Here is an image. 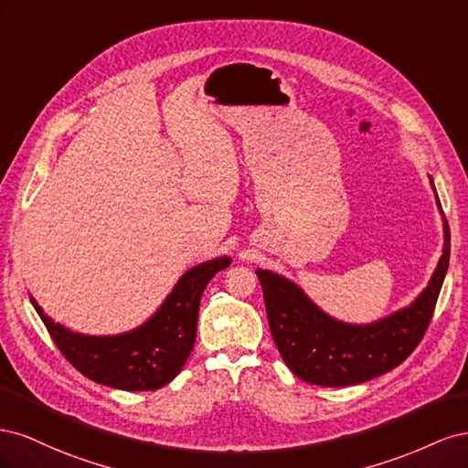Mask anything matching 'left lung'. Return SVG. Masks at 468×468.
Wrapping results in <instances>:
<instances>
[{
  "label": "left lung",
  "mask_w": 468,
  "mask_h": 468,
  "mask_svg": "<svg viewBox=\"0 0 468 468\" xmlns=\"http://www.w3.org/2000/svg\"><path fill=\"white\" fill-rule=\"evenodd\" d=\"M449 253L451 234L445 222L443 256L428 289L410 308L369 325L332 320L294 282L258 269L269 328L282 361L296 377L320 387L359 385L399 367L420 346L431 322Z\"/></svg>",
  "instance_id": "left-lung-1"
}]
</instances>
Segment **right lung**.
Wrapping results in <instances>:
<instances>
[{
  "mask_svg": "<svg viewBox=\"0 0 468 468\" xmlns=\"http://www.w3.org/2000/svg\"><path fill=\"white\" fill-rule=\"evenodd\" d=\"M229 265L230 258H218L189 269L158 313L122 335L74 334L54 324L31 301L56 347L83 377L121 390H158L186 365L195 346L201 294L207 282Z\"/></svg>",
  "mask_w": 468,
  "mask_h": 468,
  "instance_id": "right-lung-1",
  "label": "right lung"
}]
</instances>
